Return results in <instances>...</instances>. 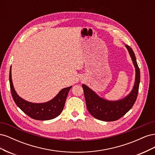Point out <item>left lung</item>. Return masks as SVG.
<instances>
[{
	"mask_svg": "<svg viewBox=\"0 0 155 155\" xmlns=\"http://www.w3.org/2000/svg\"><path fill=\"white\" fill-rule=\"evenodd\" d=\"M135 68V81L132 91L123 99L109 101L101 97L85 84L82 87L85 94L87 108L94 118L105 121H112L124 116L137 100L140 81V72L133 50L125 45Z\"/></svg>",
	"mask_w": 155,
	"mask_h": 155,
	"instance_id": "left-lung-1",
	"label": "left lung"
}]
</instances>
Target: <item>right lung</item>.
Returning <instances> with one entry per match:
<instances>
[{
    "label": "right lung",
    "instance_id": "1",
    "mask_svg": "<svg viewBox=\"0 0 155 155\" xmlns=\"http://www.w3.org/2000/svg\"><path fill=\"white\" fill-rule=\"evenodd\" d=\"M10 85L13 99L18 107L30 118L37 120H49L58 116L63 110L67 97L71 87L64 88L52 100L47 102L32 103L22 99L14 88L12 79V67L10 70Z\"/></svg>",
    "mask_w": 155,
    "mask_h": 155
}]
</instances>
